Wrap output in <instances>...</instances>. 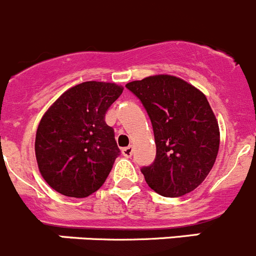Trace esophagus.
Instances as JSON below:
<instances>
[{"label":"esophagus","instance_id":"esophagus-1","mask_svg":"<svg viewBox=\"0 0 256 256\" xmlns=\"http://www.w3.org/2000/svg\"><path fill=\"white\" fill-rule=\"evenodd\" d=\"M122 154H123L126 158L132 157V154H133V147H132V146H128V147L122 148Z\"/></svg>","mask_w":256,"mask_h":256}]
</instances>
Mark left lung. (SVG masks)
I'll use <instances>...</instances> for the list:
<instances>
[{
    "mask_svg": "<svg viewBox=\"0 0 256 256\" xmlns=\"http://www.w3.org/2000/svg\"><path fill=\"white\" fill-rule=\"evenodd\" d=\"M152 123L156 158L140 168L148 186L164 197L194 191L208 177L220 146L218 124L198 89L172 75H154L126 85Z\"/></svg>",
    "mask_w": 256,
    "mask_h": 256,
    "instance_id": "left-lung-1",
    "label": "left lung"
}]
</instances>
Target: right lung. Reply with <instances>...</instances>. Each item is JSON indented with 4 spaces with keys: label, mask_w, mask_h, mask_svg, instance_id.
I'll use <instances>...</instances> for the list:
<instances>
[{
    "label": "right lung",
    "mask_w": 256,
    "mask_h": 256,
    "mask_svg": "<svg viewBox=\"0 0 256 256\" xmlns=\"http://www.w3.org/2000/svg\"><path fill=\"white\" fill-rule=\"evenodd\" d=\"M122 92L114 82H82L44 114L35 153L41 176L55 191L82 198L103 186L120 154L106 113Z\"/></svg>",
    "instance_id": "obj_1"
}]
</instances>
